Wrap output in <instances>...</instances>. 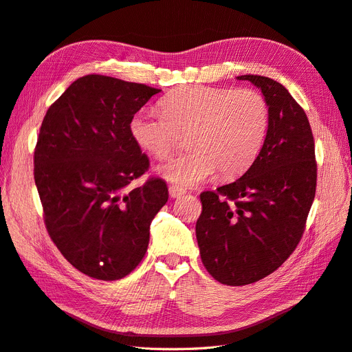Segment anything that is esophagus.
I'll return each mask as SVG.
<instances>
[{"label":"esophagus","instance_id":"34e87169","mask_svg":"<svg viewBox=\"0 0 352 352\" xmlns=\"http://www.w3.org/2000/svg\"><path fill=\"white\" fill-rule=\"evenodd\" d=\"M168 191H169V196H171L173 199H178V197L184 196V194H186V191L183 188H179L177 186H169Z\"/></svg>","mask_w":352,"mask_h":352}]
</instances>
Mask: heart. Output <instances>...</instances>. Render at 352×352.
I'll return each mask as SVG.
<instances>
[{
	"instance_id": "1",
	"label": "heart",
	"mask_w": 352,
	"mask_h": 352,
	"mask_svg": "<svg viewBox=\"0 0 352 352\" xmlns=\"http://www.w3.org/2000/svg\"><path fill=\"white\" fill-rule=\"evenodd\" d=\"M162 113L139 111L130 122L138 145L158 160L171 155L188 135L191 152L156 168L179 187L197 186L219 171L243 174L263 149L270 124L268 102L251 88L181 87L161 100Z\"/></svg>"
}]
</instances>
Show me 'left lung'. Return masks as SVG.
Instances as JSON below:
<instances>
[{"label":"left lung","instance_id":"obj_1","mask_svg":"<svg viewBox=\"0 0 352 352\" xmlns=\"http://www.w3.org/2000/svg\"><path fill=\"white\" fill-rule=\"evenodd\" d=\"M236 78L261 89L270 124L248 171L200 194V256L210 276L226 285L261 280L292 255L305 232L318 177L315 140L305 110L271 78Z\"/></svg>","mask_w":352,"mask_h":352}]
</instances>
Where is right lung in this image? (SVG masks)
<instances>
[{
  "mask_svg": "<svg viewBox=\"0 0 352 352\" xmlns=\"http://www.w3.org/2000/svg\"><path fill=\"white\" fill-rule=\"evenodd\" d=\"M161 89L106 75L74 81L49 107L34 149V183L50 239L78 271L104 281L145 256L149 228L168 201L161 178L129 190L149 158L130 132Z\"/></svg>",
  "mask_w": 352,
  "mask_h": 352,
  "instance_id": "right-lung-1",
  "label": "right lung"
}]
</instances>
